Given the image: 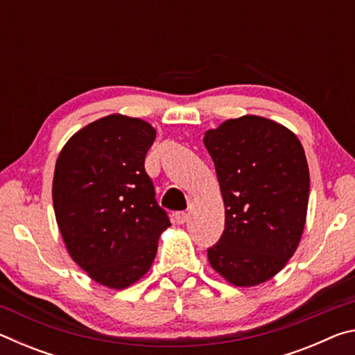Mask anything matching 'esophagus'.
Masks as SVG:
<instances>
[{"mask_svg":"<svg viewBox=\"0 0 355 355\" xmlns=\"http://www.w3.org/2000/svg\"><path fill=\"white\" fill-rule=\"evenodd\" d=\"M188 213H184V211H178V213H175V219H177V222L178 224H184V222H188Z\"/></svg>","mask_w":355,"mask_h":355,"instance_id":"esophagus-1","label":"esophagus"}]
</instances>
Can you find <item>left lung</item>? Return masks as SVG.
<instances>
[{
    "instance_id": "1",
    "label": "left lung",
    "mask_w": 355,
    "mask_h": 355,
    "mask_svg": "<svg viewBox=\"0 0 355 355\" xmlns=\"http://www.w3.org/2000/svg\"><path fill=\"white\" fill-rule=\"evenodd\" d=\"M225 207V228L208 249L216 272L257 286L284 269L307 219L310 173L297 136L274 120L243 116L208 130Z\"/></svg>"
}]
</instances>
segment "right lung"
I'll return each mask as SVG.
<instances>
[{"label": "right lung", "mask_w": 355, "mask_h": 355, "mask_svg": "<svg viewBox=\"0 0 355 355\" xmlns=\"http://www.w3.org/2000/svg\"><path fill=\"white\" fill-rule=\"evenodd\" d=\"M156 130L111 114L70 137L58 156L53 207L65 248L97 284L123 290L152 266L171 225L144 161Z\"/></svg>", "instance_id": "add662e5"}]
</instances>
